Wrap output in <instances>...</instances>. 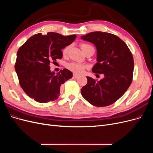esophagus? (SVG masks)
Returning a JSON list of instances; mask_svg holds the SVG:
<instances>
[{
  "mask_svg": "<svg viewBox=\"0 0 153 153\" xmlns=\"http://www.w3.org/2000/svg\"><path fill=\"white\" fill-rule=\"evenodd\" d=\"M73 78H74V79H77V78H79V76L77 75H76V74H73Z\"/></svg>",
  "mask_w": 153,
  "mask_h": 153,
  "instance_id": "esophagus-1",
  "label": "esophagus"
}]
</instances>
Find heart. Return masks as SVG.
<instances>
[{"instance_id": "obj_1", "label": "heart", "mask_w": 153, "mask_h": 153, "mask_svg": "<svg viewBox=\"0 0 153 153\" xmlns=\"http://www.w3.org/2000/svg\"><path fill=\"white\" fill-rule=\"evenodd\" d=\"M82 50H84L85 48L88 47H92V46L86 44V43H83L80 45ZM69 50V46L64 48L62 50V54L64 55H66L68 53ZM87 68L86 66L84 65V64H80V63H77V62H71L67 64V68L70 70L71 71L73 72L74 73L77 74V75H80V74L83 73L85 70V69Z\"/></svg>"}]
</instances>
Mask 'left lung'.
Returning <instances> with one entry per match:
<instances>
[{"label": "left lung", "mask_w": 153, "mask_h": 153, "mask_svg": "<svg viewBox=\"0 0 153 153\" xmlns=\"http://www.w3.org/2000/svg\"><path fill=\"white\" fill-rule=\"evenodd\" d=\"M81 39L94 45L97 62L92 69L103 74L100 81L87 76V83L81 89L84 98L96 106L113 104L126 92L131 85L134 61L128 46L114 34L100 31L92 32Z\"/></svg>", "instance_id": "left-lung-1"}]
</instances>
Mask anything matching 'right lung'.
I'll return each mask as SVG.
<instances>
[{"label":"right lung","instance_id":"1","mask_svg":"<svg viewBox=\"0 0 153 153\" xmlns=\"http://www.w3.org/2000/svg\"><path fill=\"white\" fill-rule=\"evenodd\" d=\"M76 35L64 36L56 32L32 36L18 49L15 71L20 86L30 98L39 103L56 100L62 84L73 76L67 69L55 74L50 62L62 58V49L71 44Z\"/></svg>","mask_w":153,"mask_h":153}]
</instances>
